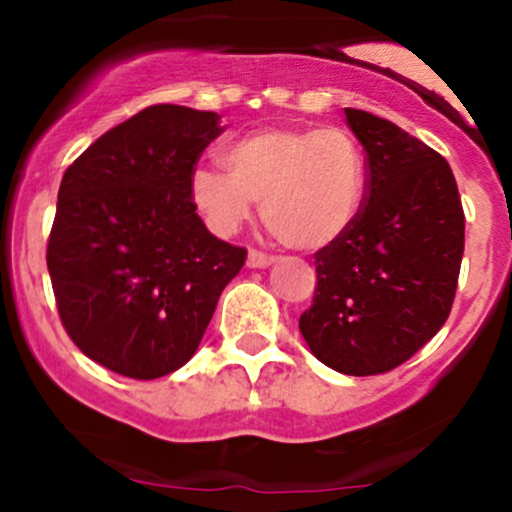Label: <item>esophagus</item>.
I'll return each instance as SVG.
<instances>
[{"label": "esophagus", "instance_id": "esophagus-1", "mask_svg": "<svg viewBox=\"0 0 512 512\" xmlns=\"http://www.w3.org/2000/svg\"><path fill=\"white\" fill-rule=\"evenodd\" d=\"M274 262H276L274 255H264V252H260V250H250L248 252V264H250V267H255V269H264V267H269V264H274Z\"/></svg>", "mask_w": 512, "mask_h": 512}]
</instances>
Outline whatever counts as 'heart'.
<instances>
[{"label":"heart","mask_w":512,"mask_h":512,"mask_svg":"<svg viewBox=\"0 0 512 512\" xmlns=\"http://www.w3.org/2000/svg\"><path fill=\"white\" fill-rule=\"evenodd\" d=\"M226 173L197 168L190 199L211 233L228 238L260 202L286 248L317 252L342 240L363 209L366 156L339 127H264L223 151Z\"/></svg>","instance_id":"heart-1"}]
</instances>
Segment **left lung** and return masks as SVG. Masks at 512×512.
<instances>
[{"mask_svg": "<svg viewBox=\"0 0 512 512\" xmlns=\"http://www.w3.org/2000/svg\"><path fill=\"white\" fill-rule=\"evenodd\" d=\"M344 115L366 151V199L351 231L317 250V289L298 327L325 366L378 375L448 320L464 214L455 175L431 146L366 110Z\"/></svg>", "mask_w": 512, "mask_h": 512, "instance_id": "left-lung-1", "label": "left lung"}]
</instances>
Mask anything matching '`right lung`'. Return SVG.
I'll use <instances>...</instances> for the list:
<instances>
[{"label": "right lung", "mask_w": 512, "mask_h": 512, "mask_svg": "<svg viewBox=\"0 0 512 512\" xmlns=\"http://www.w3.org/2000/svg\"><path fill=\"white\" fill-rule=\"evenodd\" d=\"M221 117L151 105L64 173L48 243L62 325L91 361L154 380L195 356L245 248L211 236L190 199Z\"/></svg>", "instance_id": "right-lung-1"}]
</instances>
